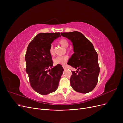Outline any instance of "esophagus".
<instances>
[{"instance_id": "obj_1", "label": "esophagus", "mask_w": 123, "mask_h": 123, "mask_svg": "<svg viewBox=\"0 0 123 123\" xmlns=\"http://www.w3.org/2000/svg\"><path fill=\"white\" fill-rule=\"evenodd\" d=\"M62 67H63V68H64V69H67V67H66V66L64 65V66H63Z\"/></svg>"}]
</instances>
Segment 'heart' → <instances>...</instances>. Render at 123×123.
I'll return each instance as SVG.
<instances>
[{"mask_svg": "<svg viewBox=\"0 0 123 123\" xmlns=\"http://www.w3.org/2000/svg\"><path fill=\"white\" fill-rule=\"evenodd\" d=\"M58 43L61 45L64 46L65 48H67L69 45V43L68 40L66 39L62 38L58 41ZM49 53L51 56H54L55 55L54 48L53 44H51L49 48ZM69 57L68 55H62L59 56L54 59V62L56 65H65L66 62H67Z\"/></svg>", "mask_w": 123, "mask_h": 123, "instance_id": "b5f03b06", "label": "heart"}]
</instances>
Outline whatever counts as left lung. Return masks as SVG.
I'll return each instance as SVG.
<instances>
[{"instance_id": "1", "label": "left lung", "mask_w": 123, "mask_h": 123, "mask_svg": "<svg viewBox=\"0 0 123 123\" xmlns=\"http://www.w3.org/2000/svg\"><path fill=\"white\" fill-rule=\"evenodd\" d=\"M61 35L71 41L73 54L68 64L77 70L72 71L70 84L74 90L87 93L97 84L99 73L98 55L93 44L80 32L61 33Z\"/></svg>"}]
</instances>
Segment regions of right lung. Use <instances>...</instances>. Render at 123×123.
<instances>
[{"label": "right lung", "instance_id": "1", "mask_svg": "<svg viewBox=\"0 0 123 123\" xmlns=\"http://www.w3.org/2000/svg\"><path fill=\"white\" fill-rule=\"evenodd\" d=\"M60 33H41L29 43L25 55L26 72L31 87L38 93L47 95L54 92L64 69L61 65L52 68L53 62L49 53L53 41ZM52 68L50 69L49 68Z\"/></svg>", "mask_w": 123, "mask_h": 123}]
</instances>
